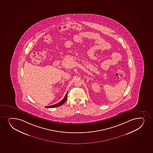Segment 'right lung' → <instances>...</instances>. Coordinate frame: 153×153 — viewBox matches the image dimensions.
I'll return each instance as SVG.
<instances>
[{
	"instance_id": "add662e5",
	"label": "right lung",
	"mask_w": 153,
	"mask_h": 153,
	"mask_svg": "<svg viewBox=\"0 0 153 153\" xmlns=\"http://www.w3.org/2000/svg\"><path fill=\"white\" fill-rule=\"evenodd\" d=\"M67 93H66V94L65 95L64 98L61 101V102H58L57 104H55V105H50V106L46 107V108H51L57 107H59V106H60V105H63V104L66 101V100H67Z\"/></svg>"
}]
</instances>
